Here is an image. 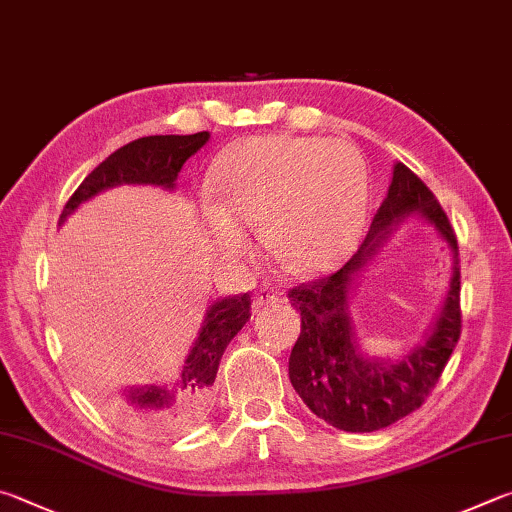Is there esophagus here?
Segmentation results:
<instances>
[{
	"mask_svg": "<svg viewBox=\"0 0 512 512\" xmlns=\"http://www.w3.org/2000/svg\"><path fill=\"white\" fill-rule=\"evenodd\" d=\"M277 300H280V293H277L275 288L264 284V286L259 288V291L255 293V297H253V309H255V311H262V309H266V306L275 304Z\"/></svg>",
	"mask_w": 512,
	"mask_h": 512,
	"instance_id": "1",
	"label": "esophagus"
}]
</instances>
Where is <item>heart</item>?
<instances>
[{
    "mask_svg": "<svg viewBox=\"0 0 512 512\" xmlns=\"http://www.w3.org/2000/svg\"><path fill=\"white\" fill-rule=\"evenodd\" d=\"M199 215L221 255L248 250V226L293 273L320 275L356 250L369 208V170L342 138L262 134L228 145L208 172Z\"/></svg>",
    "mask_w": 512,
    "mask_h": 512,
    "instance_id": "1",
    "label": "heart"
}]
</instances>
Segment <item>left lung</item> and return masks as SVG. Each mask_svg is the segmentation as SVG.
Wrapping results in <instances>:
<instances>
[{"instance_id":"left-lung-1","label":"left lung","mask_w":512,"mask_h":512,"mask_svg":"<svg viewBox=\"0 0 512 512\" xmlns=\"http://www.w3.org/2000/svg\"><path fill=\"white\" fill-rule=\"evenodd\" d=\"M432 225L453 257L451 282L440 311L418 343L401 357H374L361 349L350 306L359 277L407 223ZM459 246L439 201L427 185L394 163L385 201L365 241L349 262L324 280L295 286L288 300L302 315V331L288 358V378L304 405L345 432H376L423 405L461 333Z\"/></svg>"}]
</instances>
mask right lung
I'll list each match as a JSON object with an SVG mask.
<instances>
[{
  "label": "right lung",
  "mask_w": 512,
  "mask_h": 512,
  "mask_svg": "<svg viewBox=\"0 0 512 512\" xmlns=\"http://www.w3.org/2000/svg\"><path fill=\"white\" fill-rule=\"evenodd\" d=\"M210 141V132L190 136H145L107 156L64 206L62 226L82 203L120 185H154L167 192L176 190L183 163ZM250 320V295H228L210 302L199 336L185 356V365L174 383L114 387L102 380H89V392L111 416V421L141 436H170L203 421L212 405L219 360L228 342Z\"/></svg>",
  "instance_id": "obj_1"
}]
</instances>
